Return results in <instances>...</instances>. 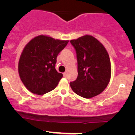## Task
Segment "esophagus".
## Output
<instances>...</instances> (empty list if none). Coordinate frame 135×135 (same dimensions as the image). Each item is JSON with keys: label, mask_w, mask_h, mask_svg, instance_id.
Wrapping results in <instances>:
<instances>
[{"label": "esophagus", "mask_w": 135, "mask_h": 135, "mask_svg": "<svg viewBox=\"0 0 135 135\" xmlns=\"http://www.w3.org/2000/svg\"><path fill=\"white\" fill-rule=\"evenodd\" d=\"M66 76H67V73L66 72H65V73H63V76L64 77H66Z\"/></svg>", "instance_id": "1"}]
</instances>
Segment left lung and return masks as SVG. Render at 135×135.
Segmentation results:
<instances>
[{"instance_id": "8db88e82", "label": "left lung", "mask_w": 135, "mask_h": 135, "mask_svg": "<svg viewBox=\"0 0 135 135\" xmlns=\"http://www.w3.org/2000/svg\"><path fill=\"white\" fill-rule=\"evenodd\" d=\"M76 51L78 77L70 85L74 93L85 99L104 90L110 81L111 65L103 45L90 35L70 41Z\"/></svg>"}]
</instances>
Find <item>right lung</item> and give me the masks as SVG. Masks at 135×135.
<instances>
[{"label":"right lung","instance_id":"right-lung-1","mask_svg":"<svg viewBox=\"0 0 135 135\" xmlns=\"http://www.w3.org/2000/svg\"><path fill=\"white\" fill-rule=\"evenodd\" d=\"M68 42L40 35L26 45L19 61L18 70L21 81L30 91L43 95L56 88L62 77L55 69L57 57Z\"/></svg>","mask_w":135,"mask_h":135}]
</instances>
